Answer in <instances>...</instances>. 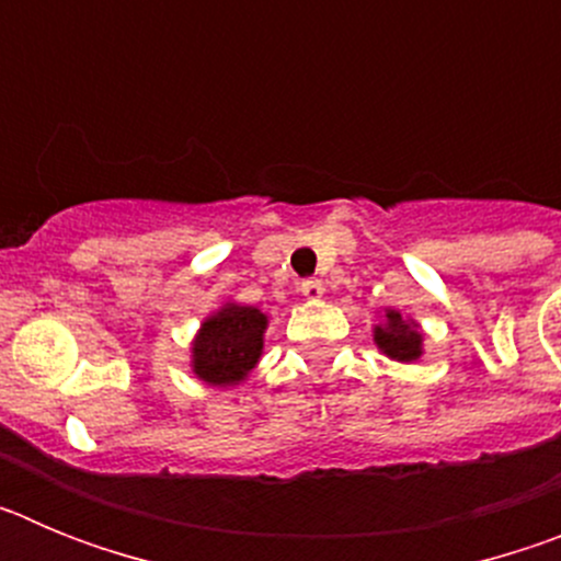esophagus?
<instances>
[{"label": "esophagus", "instance_id": "esophagus-1", "mask_svg": "<svg viewBox=\"0 0 561 561\" xmlns=\"http://www.w3.org/2000/svg\"><path fill=\"white\" fill-rule=\"evenodd\" d=\"M300 291H304L309 300H317V297H323V280H317V277H306V280H300Z\"/></svg>", "mask_w": 561, "mask_h": 561}]
</instances>
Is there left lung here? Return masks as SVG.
<instances>
[{"mask_svg":"<svg viewBox=\"0 0 561 561\" xmlns=\"http://www.w3.org/2000/svg\"><path fill=\"white\" fill-rule=\"evenodd\" d=\"M374 342L385 356L396 362H415L424 354V334L413 320H404L401 311H385V323L374 329Z\"/></svg>","mask_w":561,"mask_h":561,"instance_id":"obj_1","label":"left lung"}]
</instances>
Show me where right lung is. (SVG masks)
Instances as JSON below:
<instances>
[{
  "mask_svg": "<svg viewBox=\"0 0 561 561\" xmlns=\"http://www.w3.org/2000/svg\"><path fill=\"white\" fill-rule=\"evenodd\" d=\"M266 325L270 320L255 306L225 304L213 311L193 340V374L219 388L244 381L261 359Z\"/></svg>",
  "mask_w": 561,
  "mask_h": 561,
  "instance_id": "obj_1",
  "label": "right lung"
}]
</instances>
